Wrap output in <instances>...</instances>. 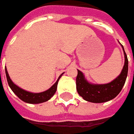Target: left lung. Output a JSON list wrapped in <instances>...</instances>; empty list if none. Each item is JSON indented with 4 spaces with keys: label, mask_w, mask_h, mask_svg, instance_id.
Wrapping results in <instances>:
<instances>
[{
    "label": "left lung",
    "mask_w": 134,
    "mask_h": 134,
    "mask_svg": "<svg viewBox=\"0 0 134 134\" xmlns=\"http://www.w3.org/2000/svg\"><path fill=\"white\" fill-rule=\"evenodd\" d=\"M125 64L119 76L108 84L94 85L87 81L84 74L78 70L76 77V90L83 99L93 103H102L114 99L122 90L125 83L128 71V60L124 47Z\"/></svg>",
    "instance_id": "obj_1"
}]
</instances>
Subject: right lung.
Returning <instances> with one entry per match:
<instances>
[{
  "label": "right lung",
  "instance_id": "obj_1",
  "mask_svg": "<svg viewBox=\"0 0 134 134\" xmlns=\"http://www.w3.org/2000/svg\"><path fill=\"white\" fill-rule=\"evenodd\" d=\"M5 71H6L7 82L9 84V86L10 87L11 90L13 91V93L22 101H24V102H26V103H30V104H39V103L45 102L48 101L49 99H51V97L53 96V95L55 94V93L56 92L59 79L64 74V72H63L62 74L60 75V76L58 77V80L49 89L46 90V91H44V92H41V93H31L29 91L23 90L21 87H19L18 86H17L15 84H14L11 80L9 74H8L7 68H5Z\"/></svg>",
  "mask_w": 134,
  "mask_h": 134
}]
</instances>
